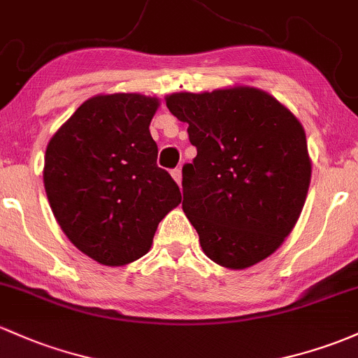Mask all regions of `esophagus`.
Returning a JSON list of instances; mask_svg holds the SVG:
<instances>
[{"mask_svg": "<svg viewBox=\"0 0 358 358\" xmlns=\"http://www.w3.org/2000/svg\"><path fill=\"white\" fill-rule=\"evenodd\" d=\"M172 178H174L176 182L180 186V182H182V172H180V169H174V171H172Z\"/></svg>", "mask_w": 358, "mask_h": 358, "instance_id": "esophagus-1", "label": "esophagus"}]
</instances>
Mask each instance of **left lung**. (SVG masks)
<instances>
[{
    "instance_id": "1",
    "label": "left lung",
    "mask_w": 358,
    "mask_h": 358,
    "mask_svg": "<svg viewBox=\"0 0 358 358\" xmlns=\"http://www.w3.org/2000/svg\"><path fill=\"white\" fill-rule=\"evenodd\" d=\"M167 107L198 155L182 167V210L205 255L232 270L259 263L292 232L310 182L297 117L251 87L172 94Z\"/></svg>"
}]
</instances>
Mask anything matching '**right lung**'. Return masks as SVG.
I'll return each mask as SVG.
<instances>
[{"mask_svg": "<svg viewBox=\"0 0 358 358\" xmlns=\"http://www.w3.org/2000/svg\"><path fill=\"white\" fill-rule=\"evenodd\" d=\"M159 101L140 94L83 102L49 141L44 186L63 232L83 255L122 266L147 255L180 191L157 165L150 121Z\"/></svg>", "mask_w": 358, "mask_h": 358, "instance_id": "1", "label": "right lung"}]
</instances>
